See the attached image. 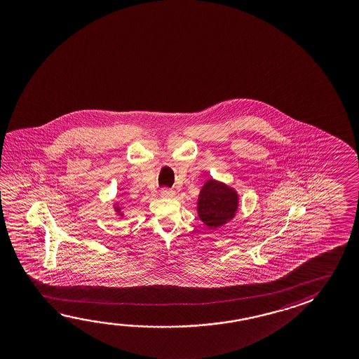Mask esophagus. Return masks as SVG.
<instances>
[{"instance_id": "34e87169", "label": "esophagus", "mask_w": 359, "mask_h": 359, "mask_svg": "<svg viewBox=\"0 0 359 359\" xmlns=\"http://www.w3.org/2000/svg\"><path fill=\"white\" fill-rule=\"evenodd\" d=\"M160 195H161L163 198H174V196L177 195V193H175L174 190H171V189H163Z\"/></svg>"}]
</instances>
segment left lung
I'll list each match as a JSON object with an SVG mask.
<instances>
[{
    "label": "left lung",
    "instance_id": "obj_1",
    "mask_svg": "<svg viewBox=\"0 0 359 359\" xmlns=\"http://www.w3.org/2000/svg\"><path fill=\"white\" fill-rule=\"evenodd\" d=\"M239 208V194L236 188L214 177L205 180L200 189L196 212L209 229L215 230L236 217Z\"/></svg>",
    "mask_w": 359,
    "mask_h": 359
}]
</instances>
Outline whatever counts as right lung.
<instances>
[{
	"mask_svg": "<svg viewBox=\"0 0 359 359\" xmlns=\"http://www.w3.org/2000/svg\"><path fill=\"white\" fill-rule=\"evenodd\" d=\"M112 208H114V212H115V215H116L118 219H123V217H125L123 204H120L118 201H115V203L112 204Z\"/></svg>",
	"mask_w": 359,
	"mask_h": 359,
	"instance_id": "1",
	"label": "right lung"
}]
</instances>
